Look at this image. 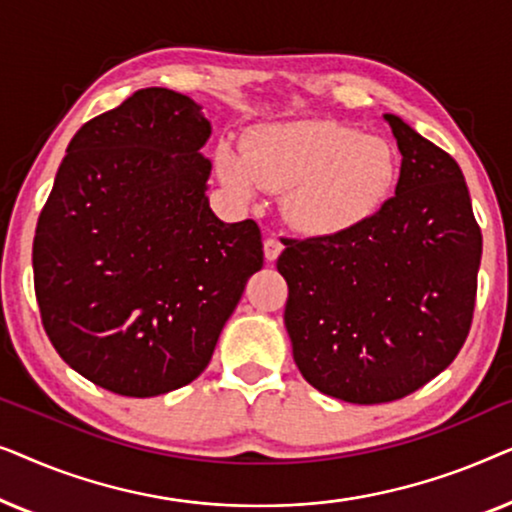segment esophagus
I'll return each instance as SVG.
<instances>
[{"instance_id":"obj_1","label":"esophagus","mask_w":512,"mask_h":512,"mask_svg":"<svg viewBox=\"0 0 512 512\" xmlns=\"http://www.w3.org/2000/svg\"><path fill=\"white\" fill-rule=\"evenodd\" d=\"M282 249H284V244L279 242L275 235L265 237V242H263V251H265V258H268V261H277L279 254H282Z\"/></svg>"}]
</instances>
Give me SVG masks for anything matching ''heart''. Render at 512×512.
<instances>
[{
	"instance_id": "obj_1",
	"label": "heart",
	"mask_w": 512,
	"mask_h": 512,
	"mask_svg": "<svg viewBox=\"0 0 512 512\" xmlns=\"http://www.w3.org/2000/svg\"><path fill=\"white\" fill-rule=\"evenodd\" d=\"M216 172L230 191L254 198L261 188L284 193V214L300 233L333 237L380 212L398 179L387 139L335 121L263 125L244 149L221 142Z\"/></svg>"
}]
</instances>
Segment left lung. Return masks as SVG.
Instances as JSON below:
<instances>
[{
    "mask_svg": "<svg viewBox=\"0 0 512 512\" xmlns=\"http://www.w3.org/2000/svg\"><path fill=\"white\" fill-rule=\"evenodd\" d=\"M396 195L363 226L286 240L284 324L293 361L321 394L375 405L450 366L471 331L482 233L450 153L394 114Z\"/></svg>",
    "mask_w": 512,
    "mask_h": 512,
    "instance_id": "obj_1",
    "label": "left lung"
}]
</instances>
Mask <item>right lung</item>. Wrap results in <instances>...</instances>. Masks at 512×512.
I'll list each match as a JSON object with an SVG mask.
<instances>
[{
  "label": "right lung",
  "instance_id": "1",
  "mask_svg": "<svg viewBox=\"0 0 512 512\" xmlns=\"http://www.w3.org/2000/svg\"><path fill=\"white\" fill-rule=\"evenodd\" d=\"M212 125L191 97L142 88L81 125L32 247L41 324L67 366L118 396L193 382L263 268L256 221L212 212Z\"/></svg>",
  "mask_w": 512,
  "mask_h": 512
}]
</instances>
